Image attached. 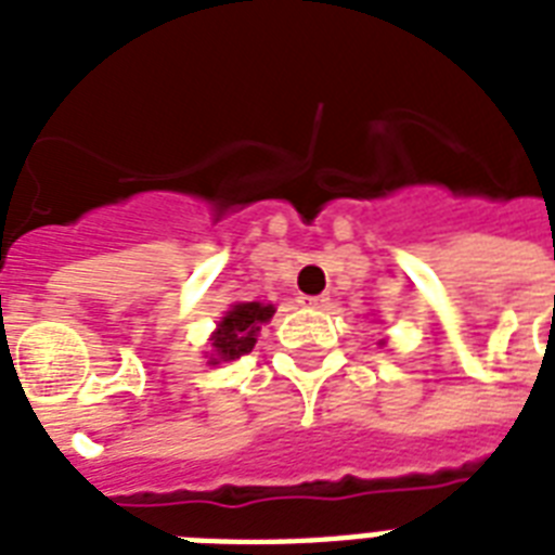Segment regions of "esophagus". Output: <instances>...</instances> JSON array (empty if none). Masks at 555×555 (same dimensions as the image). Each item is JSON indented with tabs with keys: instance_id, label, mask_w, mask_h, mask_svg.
<instances>
[{
	"instance_id": "34e87169",
	"label": "esophagus",
	"mask_w": 555,
	"mask_h": 555,
	"mask_svg": "<svg viewBox=\"0 0 555 555\" xmlns=\"http://www.w3.org/2000/svg\"><path fill=\"white\" fill-rule=\"evenodd\" d=\"M299 302L305 308H325L328 305V296H299Z\"/></svg>"
}]
</instances>
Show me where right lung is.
Returning a JSON list of instances; mask_svg holds the SVG:
<instances>
[{
  "mask_svg": "<svg viewBox=\"0 0 555 555\" xmlns=\"http://www.w3.org/2000/svg\"><path fill=\"white\" fill-rule=\"evenodd\" d=\"M276 313L273 305L264 302H238L221 317L216 334H212V351L209 363H230L238 357L250 354L259 337L261 325Z\"/></svg>",
  "mask_w": 555,
  "mask_h": 555,
  "instance_id": "obj_1",
  "label": "right lung"
}]
</instances>
